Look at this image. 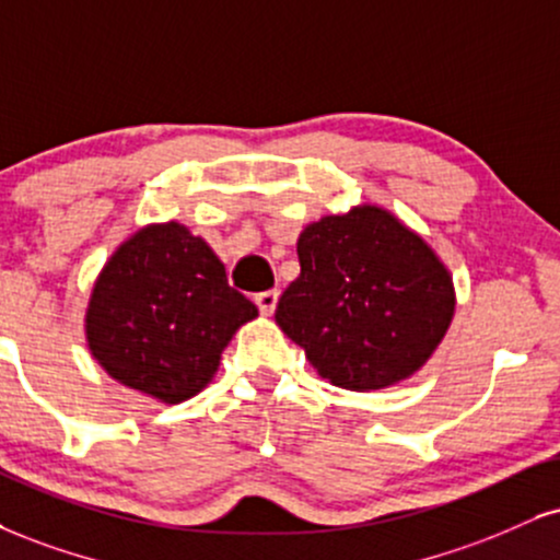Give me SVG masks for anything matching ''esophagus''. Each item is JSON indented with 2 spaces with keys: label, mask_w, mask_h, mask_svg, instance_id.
<instances>
[{
  "label": "esophagus",
  "mask_w": 560,
  "mask_h": 560,
  "mask_svg": "<svg viewBox=\"0 0 560 560\" xmlns=\"http://www.w3.org/2000/svg\"><path fill=\"white\" fill-rule=\"evenodd\" d=\"M276 302H279V292H276V289H268V292L255 294V305H258L262 315H273Z\"/></svg>",
  "instance_id": "esophagus-1"
}]
</instances>
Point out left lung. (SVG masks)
I'll return each instance as SVG.
<instances>
[{
	"mask_svg": "<svg viewBox=\"0 0 560 560\" xmlns=\"http://www.w3.org/2000/svg\"><path fill=\"white\" fill-rule=\"evenodd\" d=\"M298 255L276 326L331 386L378 390L412 378L454 320L446 262L388 208L323 215L300 232Z\"/></svg>",
	"mask_w": 560,
	"mask_h": 560,
	"instance_id": "left-lung-1",
	"label": "left lung"
}]
</instances>
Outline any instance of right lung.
I'll return each mask as SVG.
<instances>
[{
  "label": "right lung",
  "instance_id": "add662e5",
  "mask_svg": "<svg viewBox=\"0 0 560 560\" xmlns=\"http://www.w3.org/2000/svg\"><path fill=\"white\" fill-rule=\"evenodd\" d=\"M258 307L179 221L145 224L104 262L85 307V345L114 381L161 404L192 399Z\"/></svg>",
  "mask_w": 560,
  "mask_h": 560
}]
</instances>
